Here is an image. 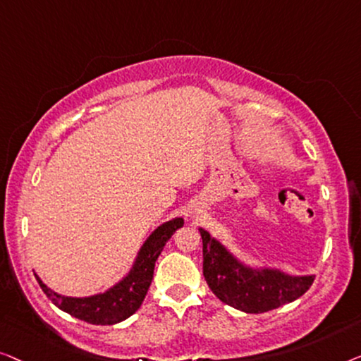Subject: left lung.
Returning a JSON list of instances; mask_svg holds the SVG:
<instances>
[{
	"instance_id": "1",
	"label": "left lung",
	"mask_w": 361,
	"mask_h": 361,
	"mask_svg": "<svg viewBox=\"0 0 361 361\" xmlns=\"http://www.w3.org/2000/svg\"><path fill=\"white\" fill-rule=\"evenodd\" d=\"M200 233L206 281L222 302L238 311H271L296 301L314 281V275H291L278 267L248 265L206 229L200 227Z\"/></svg>"
}]
</instances>
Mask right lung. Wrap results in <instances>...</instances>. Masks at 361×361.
Wrapping results in <instances>:
<instances>
[{"instance_id": "1", "label": "right lung", "mask_w": 361, "mask_h": 361, "mask_svg": "<svg viewBox=\"0 0 361 361\" xmlns=\"http://www.w3.org/2000/svg\"><path fill=\"white\" fill-rule=\"evenodd\" d=\"M183 224H185V219L178 216L155 227L140 245L129 271L103 293L81 298L65 296V294L49 288L40 280L37 273H35V278L50 301L70 316L88 324H94V326H113V324L123 322L144 302L152 278H154L157 258L164 250L165 243L170 240L176 229L183 227Z\"/></svg>"}]
</instances>
